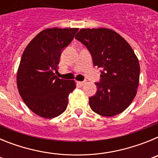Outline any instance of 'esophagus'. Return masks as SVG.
<instances>
[{"instance_id": "esophagus-1", "label": "esophagus", "mask_w": 158, "mask_h": 158, "mask_svg": "<svg viewBox=\"0 0 158 158\" xmlns=\"http://www.w3.org/2000/svg\"><path fill=\"white\" fill-rule=\"evenodd\" d=\"M77 84H78V85H80V86H82V85H85L86 82H85V81H78Z\"/></svg>"}]
</instances>
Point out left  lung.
<instances>
[{
  "instance_id": "left-lung-1",
  "label": "left lung",
  "mask_w": 158,
  "mask_h": 158,
  "mask_svg": "<svg viewBox=\"0 0 158 158\" xmlns=\"http://www.w3.org/2000/svg\"><path fill=\"white\" fill-rule=\"evenodd\" d=\"M86 46L93 65L101 70L96 94L89 106L102 116L122 113L132 103L139 87L140 65L129 43L109 28H82L75 36Z\"/></svg>"
}]
</instances>
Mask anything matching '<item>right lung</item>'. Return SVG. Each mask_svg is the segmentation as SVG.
<instances>
[{"mask_svg":"<svg viewBox=\"0 0 158 158\" xmlns=\"http://www.w3.org/2000/svg\"><path fill=\"white\" fill-rule=\"evenodd\" d=\"M78 28H47L26 47L16 77L18 91L25 104L45 118L58 116L66 109L69 95L76 88L73 80L55 75L62 49L69 45Z\"/></svg>","mask_w":158,"mask_h":158,"instance_id":"obj_1","label":"right lung"}]
</instances>
